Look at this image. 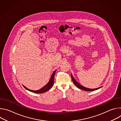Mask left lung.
I'll return each instance as SVG.
<instances>
[{"instance_id": "left-lung-1", "label": "left lung", "mask_w": 121, "mask_h": 121, "mask_svg": "<svg viewBox=\"0 0 121 121\" xmlns=\"http://www.w3.org/2000/svg\"><path fill=\"white\" fill-rule=\"evenodd\" d=\"M71 78H72V80L74 83V84L77 86V87L79 88V89H81V90H82L83 91H96V90H97L100 88H101L102 87H99V88H96V89H89V88H86L85 87H84V86H82L81 84H80L79 83H78L76 80V79L74 78L73 77V75H72V74H71Z\"/></svg>"}]
</instances>
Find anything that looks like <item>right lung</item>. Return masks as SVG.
<instances>
[{"instance_id": "add662e5", "label": "right lung", "mask_w": 121, "mask_h": 121, "mask_svg": "<svg viewBox=\"0 0 121 121\" xmlns=\"http://www.w3.org/2000/svg\"><path fill=\"white\" fill-rule=\"evenodd\" d=\"M56 70L54 71V72L53 73V74H52V75L51 77L50 78V79L49 81L48 82V83L46 85H45L44 87H43L42 88H41V89H40L39 90L32 91V90H30L28 89L27 88L25 87L24 85H23V87L27 90L30 91V92L35 93H42L45 92L47 91H48V90H49L53 86V85L54 83V77H55V75L56 74Z\"/></svg>"}]
</instances>
